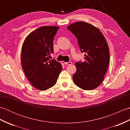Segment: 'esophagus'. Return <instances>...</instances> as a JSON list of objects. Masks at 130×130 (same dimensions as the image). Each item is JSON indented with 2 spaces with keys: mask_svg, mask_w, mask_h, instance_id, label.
<instances>
[{
  "mask_svg": "<svg viewBox=\"0 0 130 130\" xmlns=\"http://www.w3.org/2000/svg\"><path fill=\"white\" fill-rule=\"evenodd\" d=\"M64 63L65 65H70L72 64V62H71V61H69V62H65Z\"/></svg>",
  "mask_w": 130,
  "mask_h": 130,
  "instance_id": "obj_1",
  "label": "esophagus"
}]
</instances>
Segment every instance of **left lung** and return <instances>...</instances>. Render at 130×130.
<instances>
[{
  "mask_svg": "<svg viewBox=\"0 0 130 130\" xmlns=\"http://www.w3.org/2000/svg\"><path fill=\"white\" fill-rule=\"evenodd\" d=\"M75 35L80 51L85 52L84 61L75 63L74 84L82 89H95L103 82L109 62V50L106 38L96 27L84 22L67 27Z\"/></svg>",
  "mask_w": 130,
  "mask_h": 130,
  "instance_id": "8db88e82",
  "label": "left lung"
}]
</instances>
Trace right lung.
I'll return each instance as SVG.
<instances>
[{
  "mask_svg": "<svg viewBox=\"0 0 130 130\" xmlns=\"http://www.w3.org/2000/svg\"><path fill=\"white\" fill-rule=\"evenodd\" d=\"M57 26H43L29 34L22 47L21 63L24 74L33 87L46 90L56 83L62 68L55 60H50L54 52L53 41Z\"/></svg>",
  "mask_w": 130,
  "mask_h": 130,
  "instance_id": "right-lung-1",
  "label": "right lung"
}]
</instances>
